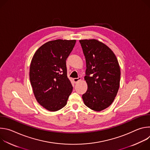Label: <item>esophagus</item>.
<instances>
[{
  "instance_id": "obj_1",
  "label": "esophagus",
  "mask_w": 150,
  "mask_h": 150,
  "mask_svg": "<svg viewBox=\"0 0 150 150\" xmlns=\"http://www.w3.org/2000/svg\"><path fill=\"white\" fill-rule=\"evenodd\" d=\"M81 79V77H78V78H74V81L75 83H76L77 82H78L79 81H80Z\"/></svg>"
}]
</instances>
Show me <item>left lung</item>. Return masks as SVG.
<instances>
[{"mask_svg":"<svg viewBox=\"0 0 150 150\" xmlns=\"http://www.w3.org/2000/svg\"><path fill=\"white\" fill-rule=\"evenodd\" d=\"M86 60L84 77L88 89L82 99L88 108L100 112L113 102L119 88L120 70L113 51L94 39L79 40Z\"/></svg>","mask_w":150,"mask_h":150,"instance_id":"obj_1","label":"left lung"}]
</instances>
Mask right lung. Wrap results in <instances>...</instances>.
Returning <instances> with one entry per match:
<instances>
[{
  "instance_id": "obj_1",
  "label": "right lung",
  "mask_w": 150,
  "mask_h": 150,
  "mask_svg": "<svg viewBox=\"0 0 150 150\" xmlns=\"http://www.w3.org/2000/svg\"><path fill=\"white\" fill-rule=\"evenodd\" d=\"M75 40H56L42 45L34 54L30 79L35 97L46 109L56 112L65 107L72 91L66 60Z\"/></svg>"
}]
</instances>
